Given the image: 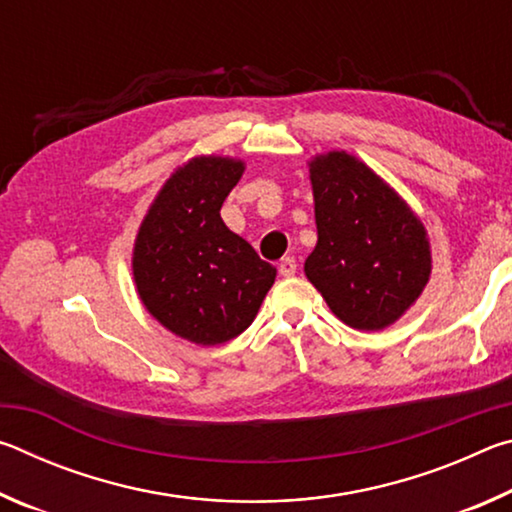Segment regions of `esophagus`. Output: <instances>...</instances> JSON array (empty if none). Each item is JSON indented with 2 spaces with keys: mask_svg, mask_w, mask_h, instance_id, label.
Masks as SVG:
<instances>
[{
  "mask_svg": "<svg viewBox=\"0 0 512 512\" xmlns=\"http://www.w3.org/2000/svg\"><path fill=\"white\" fill-rule=\"evenodd\" d=\"M277 268H280V275L291 277V275H296L298 264H296V259H293V257H284Z\"/></svg>",
  "mask_w": 512,
  "mask_h": 512,
  "instance_id": "obj_1",
  "label": "esophagus"
}]
</instances>
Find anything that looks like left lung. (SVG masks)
I'll list each match as a JSON object with an SVG mask.
<instances>
[{
	"instance_id": "1",
	"label": "left lung",
	"mask_w": 512,
	"mask_h": 512,
	"mask_svg": "<svg viewBox=\"0 0 512 512\" xmlns=\"http://www.w3.org/2000/svg\"><path fill=\"white\" fill-rule=\"evenodd\" d=\"M307 164L318 230L307 280L345 325L366 332L391 327L431 277L420 216L348 151L318 153Z\"/></svg>"
}]
</instances>
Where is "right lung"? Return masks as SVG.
Returning <instances> with one entry per match:
<instances>
[{
    "label": "right lung",
    "mask_w": 512,
    "mask_h": 512,
    "mask_svg": "<svg viewBox=\"0 0 512 512\" xmlns=\"http://www.w3.org/2000/svg\"><path fill=\"white\" fill-rule=\"evenodd\" d=\"M244 169L246 162L230 155L187 160L160 187L137 230V296L164 329L189 343L235 339L275 282V266L221 219Z\"/></svg>",
    "instance_id": "add662e5"
}]
</instances>
